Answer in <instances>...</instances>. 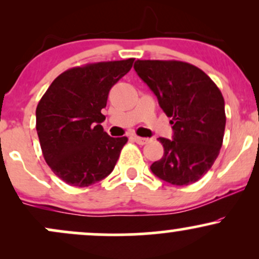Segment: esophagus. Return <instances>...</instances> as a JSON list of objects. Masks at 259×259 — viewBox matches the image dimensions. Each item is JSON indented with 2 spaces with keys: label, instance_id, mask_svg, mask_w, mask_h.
Wrapping results in <instances>:
<instances>
[{
  "label": "esophagus",
  "instance_id": "34e87169",
  "mask_svg": "<svg viewBox=\"0 0 259 259\" xmlns=\"http://www.w3.org/2000/svg\"><path fill=\"white\" fill-rule=\"evenodd\" d=\"M133 140L136 142V144H139V145H145V144H147V142H148V139L140 138V136H136V135L133 136Z\"/></svg>",
  "mask_w": 259,
  "mask_h": 259
}]
</instances>
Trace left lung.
I'll use <instances>...</instances> for the list:
<instances>
[{
  "instance_id": "1",
  "label": "left lung",
  "mask_w": 259,
  "mask_h": 259,
  "mask_svg": "<svg viewBox=\"0 0 259 259\" xmlns=\"http://www.w3.org/2000/svg\"><path fill=\"white\" fill-rule=\"evenodd\" d=\"M134 68L173 124V139H158L164 154L151 170L171 185L196 183L212 168L223 145L227 117L221 90L186 62L138 59Z\"/></svg>"
}]
</instances>
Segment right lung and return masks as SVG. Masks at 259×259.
<instances>
[{
  "instance_id": "add662e5",
  "label": "right lung",
  "mask_w": 259,
  "mask_h": 259,
  "mask_svg": "<svg viewBox=\"0 0 259 259\" xmlns=\"http://www.w3.org/2000/svg\"><path fill=\"white\" fill-rule=\"evenodd\" d=\"M134 58L70 68L53 80L36 107L44 158L59 179L86 187L115 167L127 138H111L101 125L109 90L132 69Z\"/></svg>"
}]
</instances>
